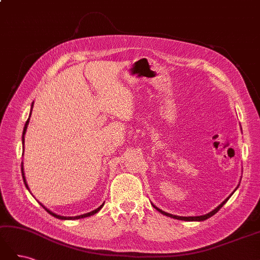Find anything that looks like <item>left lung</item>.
<instances>
[{
  "label": "left lung",
  "mask_w": 260,
  "mask_h": 260,
  "mask_svg": "<svg viewBox=\"0 0 260 260\" xmlns=\"http://www.w3.org/2000/svg\"><path fill=\"white\" fill-rule=\"evenodd\" d=\"M231 196V195H230ZM229 196V198H230ZM229 198H228L226 200H224L221 204H220V205L217 207V208H215L214 210L212 211H210V212H208V214H206V215H204V216H196V217H181V216H176V215H171V214H168V212H166V211H164V210H161V209H159L158 207H156L155 205H153V207L155 208V209H157L158 210L160 214H162V215H165V216H167V217H171V218H175V219H178V220H184V221H203V220H206V219H208V218H210L211 216H214L216 212L221 208L224 204L226 203V201L229 200Z\"/></svg>",
  "instance_id": "obj_1"
}]
</instances>
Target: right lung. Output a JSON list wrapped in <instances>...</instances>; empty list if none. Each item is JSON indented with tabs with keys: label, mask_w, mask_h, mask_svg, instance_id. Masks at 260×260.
<instances>
[{
	"label": "right lung",
	"mask_w": 260,
	"mask_h": 260,
	"mask_svg": "<svg viewBox=\"0 0 260 260\" xmlns=\"http://www.w3.org/2000/svg\"><path fill=\"white\" fill-rule=\"evenodd\" d=\"M32 107H34V102H32V105H31V112H32ZM31 112H30V115H29V118H28V120L26 121V123H25V127H23V131H22V145L25 144V135H26V131H27V128H28V124H29V120H30V116H31ZM21 174H22V179H23V182H25V185H26V187L28 188L29 190V187H28V184H27V181H26V178H25V174H23V167H22V162H21ZM40 205L49 212L50 215H52L53 217H55V218H57V219H60V220H75V219H81V218H85V217H90V216H92V215H94V214H96L98 211H100L101 210V208L104 206V204H102V205L99 207V208H96V209H94V210H92V211H90V212H88V214H84V215H80V216H76V217H64V216H59V215H56V214H54L53 211H51L50 209H48L46 208L45 206H43L42 204L40 203Z\"/></svg>",
	"instance_id": "add662e5"
}]
</instances>
